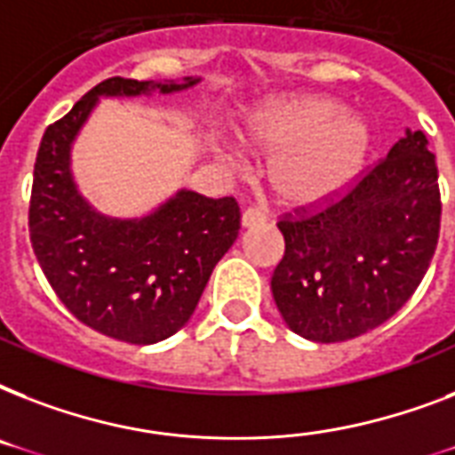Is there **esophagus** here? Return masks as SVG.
I'll return each instance as SVG.
<instances>
[{
    "label": "esophagus",
    "instance_id": "34e87169",
    "mask_svg": "<svg viewBox=\"0 0 455 455\" xmlns=\"http://www.w3.org/2000/svg\"><path fill=\"white\" fill-rule=\"evenodd\" d=\"M241 221H243V227H245V228L259 227V224H264V221H267V210H264V207H257V205L248 207V210L243 212Z\"/></svg>",
    "mask_w": 455,
    "mask_h": 455
}]
</instances>
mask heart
I'll return each instance as SVG.
<instances>
[{
    "instance_id": "heart-1",
    "label": "heart",
    "mask_w": 455,
    "mask_h": 455,
    "mask_svg": "<svg viewBox=\"0 0 455 455\" xmlns=\"http://www.w3.org/2000/svg\"><path fill=\"white\" fill-rule=\"evenodd\" d=\"M248 137L278 153L271 167L274 188L299 207L321 205L345 191L371 146L366 123L325 96L271 103L252 117Z\"/></svg>"
}]
</instances>
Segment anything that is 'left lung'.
<instances>
[{
    "mask_svg": "<svg viewBox=\"0 0 455 455\" xmlns=\"http://www.w3.org/2000/svg\"><path fill=\"white\" fill-rule=\"evenodd\" d=\"M437 163L409 132L325 205L281 217L285 255L271 292L292 332L345 342L395 316L416 292L439 241Z\"/></svg>",
    "mask_w": 455,
    "mask_h": 455,
    "instance_id": "1",
    "label": "left lung"
}]
</instances>
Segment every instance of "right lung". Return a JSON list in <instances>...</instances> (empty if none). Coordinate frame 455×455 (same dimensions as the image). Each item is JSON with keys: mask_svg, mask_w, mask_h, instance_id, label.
<instances>
[{"mask_svg": "<svg viewBox=\"0 0 455 455\" xmlns=\"http://www.w3.org/2000/svg\"><path fill=\"white\" fill-rule=\"evenodd\" d=\"M184 84L110 77L49 124L35 160L30 243L66 309L108 338L153 345L191 318L210 274L241 228L235 198L179 191L141 220L103 217L82 198L70 174V146L101 96L172 94Z\"/></svg>", "mask_w": 455, "mask_h": 455, "instance_id": "right-lung-1", "label": "right lung"}]
</instances>
